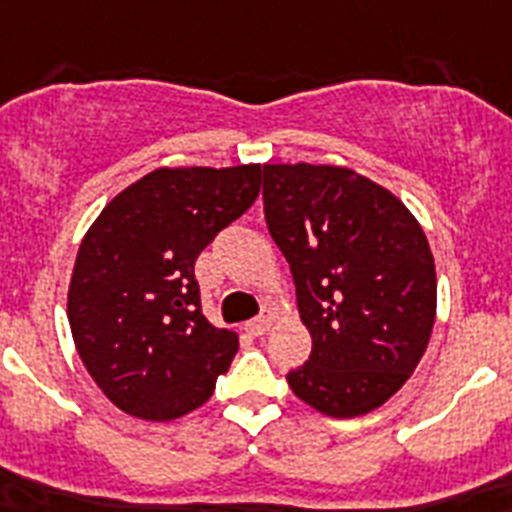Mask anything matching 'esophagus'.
Segmentation results:
<instances>
[{"label": "esophagus", "instance_id": "esophagus-1", "mask_svg": "<svg viewBox=\"0 0 512 512\" xmlns=\"http://www.w3.org/2000/svg\"><path fill=\"white\" fill-rule=\"evenodd\" d=\"M269 327H272V319L269 316H259V319H251V322H246V332L253 337H261L269 332Z\"/></svg>", "mask_w": 512, "mask_h": 512}]
</instances>
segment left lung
I'll return each instance as SVG.
<instances>
[{
	"label": "left lung",
	"instance_id": "8db88e82",
	"mask_svg": "<svg viewBox=\"0 0 512 512\" xmlns=\"http://www.w3.org/2000/svg\"><path fill=\"white\" fill-rule=\"evenodd\" d=\"M264 214L314 342L287 374L290 390L324 416L374 411L432 337L437 272L424 230L390 190L335 164H264Z\"/></svg>",
	"mask_w": 512,
	"mask_h": 512
}]
</instances>
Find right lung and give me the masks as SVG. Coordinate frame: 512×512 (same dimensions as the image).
Returning <instances> with one entry per match:
<instances>
[{
  "mask_svg": "<svg viewBox=\"0 0 512 512\" xmlns=\"http://www.w3.org/2000/svg\"><path fill=\"white\" fill-rule=\"evenodd\" d=\"M261 164L159 167L109 201L75 256L67 319L99 390L143 421L196 411L238 353L201 311L198 253L243 217Z\"/></svg>",
  "mask_w": 512,
  "mask_h": 512,
  "instance_id": "obj_1",
  "label": "right lung"
}]
</instances>
